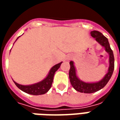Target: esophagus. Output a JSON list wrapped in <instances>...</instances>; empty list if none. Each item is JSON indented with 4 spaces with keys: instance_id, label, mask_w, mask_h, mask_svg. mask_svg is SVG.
<instances>
[{
    "instance_id": "34e87169",
    "label": "esophagus",
    "mask_w": 120,
    "mask_h": 120,
    "mask_svg": "<svg viewBox=\"0 0 120 120\" xmlns=\"http://www.w3.org/2000/svg\"><path fill=\"white\" fill-rule=\"evenodd\" d=\"M71 59H72V56H68V58H67V60H69Z\"/></svg>"
}]
</instances>
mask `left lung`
Instances as JSON below:
<instances>
[{
    "label": "left lung",
    "mask_w": 120,
    "mask_h": 120,
    "mask_svg": "<svg viewBox=\"0 0 120 120\" xmlns=\"http://www.w3.org/2000/svg\"><path fill=\"white\" fill-rule=\"evenodd\" d=\"M90 35L93 38H95L96 42L105 48V51L109 55V67L108 69V72L101 80L96 82L88 83L80 80L78 78L76 75V71L74 65V62L73 61H71L69 62L70 69L69 73L71 83L76 90L83 93H93L103 88L111 78L114 69V58L113 52L110 47L108 39L105 36H103L101 33L98 31H91Z\"/></svg>",
    "instance_id": "1"
}]
</instances>
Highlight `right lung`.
Listing matches in <instances>:
<instances>
[{"instance_id":"obj_1","label":"right lung","mask_w":120,"mask_h":120,"mask_svg":"<svg viewBox=\"0 0 120 120\" xmlns=\"http://www.w3.org/2000/svg\"><path fill=\"white\" fill-rule=\"evenodd\" d=\"M18 38H19V37L17 38V39ZM62 63V62L54 65L50 69L49 72L46 76V78H44L43 80L40 82L34 83L32 85H29V86H23V85H20L19 83H17L15 81H13V82L18 88L20 89V90L24 91L25 93H27V94H32V95L44 94L45 93H47V91L49 90L50 88L51 87L52 83L53 82V77L55 75V72L60 68Z\"/></svg>"}]
</instances>
